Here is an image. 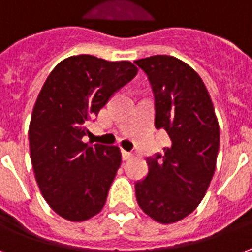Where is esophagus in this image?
<instances>
[{
  "label": "esophagus",
  "mask_w": 252,
  "mask_h": 252,
  "mask_svg": "<svg viewBox=\"0 0 252 252\" xmlns=\"http://www.w3.org/2000/svg\"><path fill=\"white\" fill-rule=\"evenodd\" d=\"M133 157V153H130V152H126V150H122V158L125 159V161H127V159H130Z\"/></svg>",
  "instance_id": "1"
}]
</instances>
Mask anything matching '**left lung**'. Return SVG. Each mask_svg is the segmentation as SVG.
Here are the masks:
<instances>
[{
	"instance_id": "1",
	"label": "left lung",
	"mask_w": 252,
	"mask_h": 252,
	"mask_svg": "<svg viewBox=\"0 0 252 252\" xmlns=\"http://www.w3.org/2000/svg\"><path fill=\"white\" fill-rule=\"evenodd\" d=\"M154 94V126L170 145L146 159L145 180L135 183L141 209L162 224L192 214L207 192L216 168L220 130L205 84L187 63L168 55L139 59Z\"/></svg>"
}]
</instances>
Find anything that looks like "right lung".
<instances>
[{
	"label": "right lung",
	"instance_id": "right-lung-1",
	"mask_svg": "<svg viewBox=\"0 0 252 252\" xmlns=\"http://www.w3.org/2000/svg\"><path fill=\"white\" fill-rule=\"evenodd\" d=\"M137 72L130 62L71 56L53 68L38 94L29 125L31 159L43 197L64 219L83 221L103 208L121 150L82 138L87 121Z\"/></svg>",
	"mask_w": 252,
	"mask_h": 252
}]
</instances>
